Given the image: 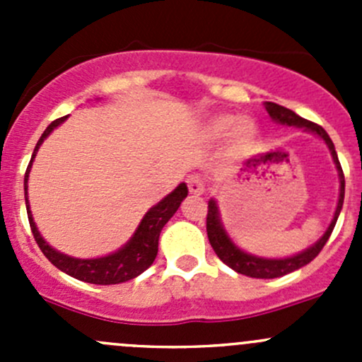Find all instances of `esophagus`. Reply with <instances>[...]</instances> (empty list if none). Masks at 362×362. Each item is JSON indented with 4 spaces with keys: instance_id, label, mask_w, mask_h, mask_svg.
I'll return each instance as SVG.
<instances>
[{
    "instance_id": "34e87169",
    "label": "esophagus",
    "mask_w": 362,
    "mask_h": 362,
    "mask_svg": "<svg viewBox=\"0 0 362 362\" xmlns=\"http://www.w3.org/2000/svg\"><path fill=\"white\" fill-rule=\"evenodd\" d=\"M187 187H189V192L194 196H202L204 192V182L202 177H198V175H191V177L187 178Z\"/></svg>"
}]
</instances>
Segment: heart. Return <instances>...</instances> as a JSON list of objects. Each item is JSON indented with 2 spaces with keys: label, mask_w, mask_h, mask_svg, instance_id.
Instances as JSON below:
<instances>
[{
  "label": "heart",
  "mask_w": 362,
  "mask_h": 362,
  "mask_svg": "<svg viewBox=\"0 0 362 362\" xmlns=\"http://www.w3.org/2000/svg\"><path fill=\"white\" fill-rule=\"evenodd\" d=\"M203 133L208 140H222L229 134L231 140V148L236 152H242L247 145L254 141L255 134H257V127H255L254 120L250 119H238L229 113H222V115H215L204 124Z\"/></svg>",
  "instance_id": "obj_1"
}]
</instances>
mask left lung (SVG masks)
Listing matches in <instances>:
<instances>
[{
    "label": "left lung",
    "mask_w": 362,
    "mask_h": 362,
    "mask_svg": "<svg viewBox=\"0 0 362 362\" xmlns=\"http://www.w3.org/2000/svg\"><path fill=\"white\" fill-rule=\"evenodd\" d=\"M266 112L269 113L275 122L286 124V126H296V127H305L310 133H315L317 136L322 138L326 141V145L329 147L331 156H333L334 164H337L338 177H339V198H338V206L334 211V217L331 221L329 228L326 229L322 236L313 243L312 247H308L306 250L299 252V254L291 255V257H282V259H268V257H257V255L247 254L229 238V235L226 233L224 226L221 222V214H218V206L215 199L208 202V214H206V233L208 240H210L211 249L215 250L217 257L221 259L224 264H228L229 268L235 269L236 273H242V275L252 276V279H276V276H284L287 273H293L296 269L303 268V266L308 264L310 261L319 255V252L322 250V247L326 245V242L329 240L331 233H333L334 226H337L338 215L341 211L343 206V198H345V177H343L341 164L338 160V154L334 151V144L331 141L329 134L324 131V127H320L319 124L310 122V120L303 119L298 113L286 107H280V105L272 103V101H266L264 103Z\"/></svg>",
    "instance_id": "left-lung-1"
}]
</instances>
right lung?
<instances>
[{
    "label": "right lung",
    "instance_id": "right-lung-1",
    "mask_svg": "<svg viewBox=\"0 0 362 362\" xmlns=\"http://www.w3.org/2000/svg\"><path fill=\"white\" fill-rule=\"evenodd\" d=\"M66 117L56 119L54 122L49 124V127H47L45 131H43L38 144H36L35 152H33L31 160H29L28 170H25L24 198H25V210H28V218H29V226H31L33 236H35L36 243H38L40 250L43 252V255H45V257L49 259L57 269H61V272H64L66 275L73 276V279L82 280V282H87V284H96V286H112V284L127 282V280L141 275V273H144L152 262H154L156 255H158L160 231H163L164 224L173 217L175 211L178 210L180 203L184 202V198L187 196L189 192L187 185L180 184L173 192H170L166 198L160 199L156 206H152L151 210L145 214V217L141 218L140 226L136 228L134 235L131 236L129 242H127L124 247H120L119 250L113 252V254L103 255V257H96V259H78V257H71V255L63 254V252H57L42 238L35 221H33V215H31V210H29V202H28V178H29V170H31L33 159H35L40 145L43 144V140H45V138L49 136V134L59 126V124H63L64 120H66Z\"/></svg>",
    "mask_w": 362,
    "mask_h": 362
}]
</instances>
